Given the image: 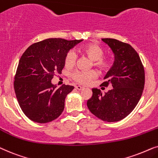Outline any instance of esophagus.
I'll list each match as a JSON object with an SVG mask.
<instances>
[{"label":"esophagus","mask_w":158,"mask_h":158,"mask_svg":"<svg viewBox=\"0 0 158 158\" xmlns=\"http://www.w3.org/2000/svg\"><path fill=\"white\" fill-rule=\"evenodd\" d=\"M76 89H78V90H81L84 88V87H81V86H76Z\"/></svg>","instance_id":"1"}]
</instances>
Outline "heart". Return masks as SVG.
<instances>
[{
  "instance_id": "b5f03b06",
  "label": "heart",
  "mask_w": 158,
  "mask_h": 158,
  "mask_svg": "<svg viewBox=\"0 0 158 158\" xmlns=\"http://www.w3.org/2000/svg\"><path fill=\"white\" fill-rule=\"evenodd\" d=\"M81 53L86 55L90 59L94 60V65L101 70H106L110 66V62L108 58L104 57V49L97 43H89L81 48L79 50ZM77 56L73 50H70L67 52L65 57V66L72 67L74 66L77 60ZM98 76L95 71H78L72 74L73 79L80 83H88L92 79Z\"/></svg>"
}]
</instances>
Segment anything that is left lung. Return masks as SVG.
Returning <instances> with one entry per match:
<instances>
[{"mask_svg": "<svg viewBox=\"0 0 158 158\" xmlns=\"http://www.w3.org/2000/svg\"><path fill=\"white\" fill-rule=\"evenodd\" d=\"M102 40L115 56L102 85L107 87L110 84L113 89L102 94L101 90L93 88L87 105L98 118L115 122L130 114L139 101L144 87V70L138 53L129 44L110 38Z\"/></svg>", "mask_w": 158, "mask_h": 158, "instance_id": "1", "label": "left lung"}]
</instances>
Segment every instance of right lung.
I'll use <instances>...</instances> for the list:
<instances>
[{"label": "right lung", "instance_id": "add662e5", "mask_svg": "<svg viewBox=\"0 0 158 158\" xmlns=\"http://www.w3.org/2000/svg\"><path fill=\"white\" fill-rule=\"evenodd\" d=\"M83 40L50 38L29 46L21 57L14 78L19 104L32 121L45 123L64 111L65 99L73 86L59 88L51 82L55 73H61L67 52Z\"/></svg>", "mask_w": 158, "mask_h": 158}]
</instances>
